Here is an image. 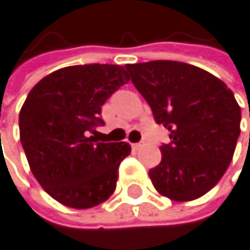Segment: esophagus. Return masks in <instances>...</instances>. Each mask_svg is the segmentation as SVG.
Returning <instances> with one entry per match:
<instances>
[{
    "label": "esophagus",
    "mask_w": 250,
    "mask_h": 250,
    "mask_svg": "<svg viewBox=\"0 0 250 250\" xmlns=\"http://www.w3.org/2000/svg\"><path fill=\"white\" fill-rule=\"evenodd\" d=\"M141 147H142V144H141V142H135V144H132V148H133V150H139Z\"/></svg>",
    "instance_id": "1"
}]
</instances>
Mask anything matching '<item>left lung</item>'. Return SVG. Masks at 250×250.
<instances>
[{
	"instance_id": "8db88e82",
	"label": "left lung",
	"mask_w": 250,
	"mask_h": 250,
	"mask_svg": "<svg viewBox=\"0 0 250 250\" xmlns=\"http://www.w3.org/2000/svg\"><path fill=\"white\" fill-rule=\"evenodd\" d=\"M126 72L154 121L169 130L162 160L148 172L153 186L174 201L203 196L222 178L237 146L242 109L232 91L211 73L180 61L127 64Z\"/></svg>"
}]
</instances>
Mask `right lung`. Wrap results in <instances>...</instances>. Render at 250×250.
Returning a JSON list of instances; mask_svg holds the SVG:
<instances>
[{
    "instance_id": "right-lung-1",
    "label": "right lung",
    "mask_w": 250,
    "mask_h": 250,
    "mask_svg": "<svg viewBox=\"0 0 250 250\" xmlns=\"http://www.w3.org/2000/svg\"><path fill=\"white\" fill-rule=\"evenodd\" d=\"M127 82L121 65H72L47 75L26 96L21 142L34 177L58 203L91 208L114 193L130 146L97 142L91 133L104 124L102 104Z\"/></svg>"
}]
</instances>
